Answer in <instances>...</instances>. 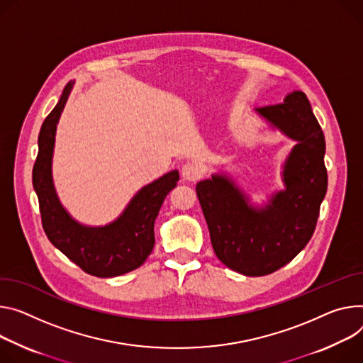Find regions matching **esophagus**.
<instances>
[{
    "instance_id": "1",
    "label": "esophagus",
    "mask_w": 363,
    "mask_h": 363,
    "mask_svg": "<svg viewBox=\"0 0 363 363\" xmlns=\"http://www.w3.org/2000/svg\"><path fill=\"white\" fill-rule=\"evenodd\" d=\"M181 174H182V178L186 181H196V179H200V177L203 175V171L196 163L186 162L182 167Z\"/></svg>"
}]
</instances>
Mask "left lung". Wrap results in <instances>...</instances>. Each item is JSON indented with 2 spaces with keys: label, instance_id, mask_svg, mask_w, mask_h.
Instances as JSON below:
<instances>
[{
  "label": "left lung",
  "instance_id": "left-lung-1",
  "mask_svg": "<svg viewBox=\"0 0 363 363\" xmlns=\"http://www.w3.org/2000/svg\"><path fill=\"white\" fill-rule=\"evenodd\" d=\"M257 111L298 142L285 163L286 189L274 195L267 208L255 211L224 177L195 186L214 253L227 268L246 277L269 275L307 246L327 191L324 135L306 94L294 91L284 103Z\"/></svg>",
  "mask_w": 363,
  "mask_h": 363
}]
</instances>
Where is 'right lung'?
I'll list each match as a JSON object with an SVG mask.
<instances>
[{
    "label": "right lung",
    "mask_w": 363,
    "mask_h": 363,
    "mask_svg": "<svg viewBox=\"0 0 363 363\" xmlns=\"http://www.w3.org/2000/svg\"><path fill=\"white\" fill-rule=\"evenodd\" d=\"M72 84L65 86L60 100L45 118L39 133V152L33 167V186L38 194L42 225L50 243L86 274L111 278L143 265L153 250V224L159 208L179 181L172 171L142 188L124 213L106 227H84L59 204L52 184V153L59 116Z\"/></svg>",
    "instance_id": "right-lung-1"
}]
</instances>
